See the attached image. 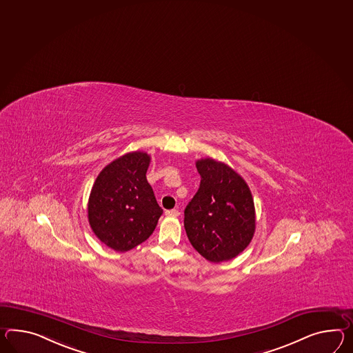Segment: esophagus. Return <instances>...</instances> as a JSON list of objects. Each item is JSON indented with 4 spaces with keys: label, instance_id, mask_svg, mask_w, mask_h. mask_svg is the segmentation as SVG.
<instances>
[{
    "label": "esophagus",
    "instance_id": "esophagus-1",
    "mask_svg": "<svg viewBox=\"0 0 353 353\" xmlns=\"http://www.w3.org/2000/svg\"><path fill=\"white\" fill-rule=\"evenodd\" d=\"M165 215L167 216H179L180 215V212L177 210V209H171V210H165Z\"/></svg>",
    "mask_w": 353,
    "mask_h": 353
}]
</instances>
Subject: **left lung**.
<instances>
[{"label":"left lung","instance_id":"left-lung-1","mask_svg":"<svg viewBox=\"0 0 353 353\" xmlns=\"http://www.w3.org/2000/svg\"><path fill=\"white\" fill-rule=\"evenodd\" d=\"M196 168L201 180L183 212L186 234L209 261L231 260L248 248L255 231L249 186L231 167L214 159H200Z\"/></svg>","mask_w":353,"mask_h":353}]
</instances>
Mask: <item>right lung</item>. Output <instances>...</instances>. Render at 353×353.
Listing matches in <instances>:
<instances>
[{"instance_id":"right-lung-1","label":"right lung","mask_w":353,"mask_h":353,"mask_svg":"<svg viewBox=\"0 0 353 353\" xmlns=\"http://www.w3.org/2000/svg\"><path fill=\"white\" fill-rule=\"evenodd\" d=\"M150 157L143 152L122 155L98 174L88 204L95 236L108 248L125 252L153 233L162 208L146 181Z\"/></svg>"}]
</instances>
